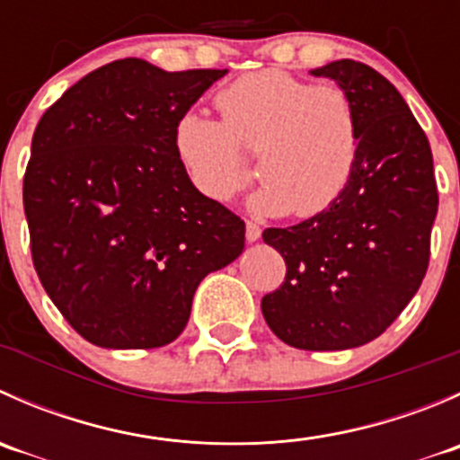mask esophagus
<instances>
[{"instance_id": "obj_1", "label": "esophagus", "mask_w": 460, "mask_h": 460, "mask_svg": "<svg viewBox=\"0 0 460 460\" xmlns=\"http://www.w3.org/2000/svg\"><path fill=\"white\" fill-rule=\"evenodd\" d=\"M244 235H247L249 243H256V240H260V235H262V229H260L256 222L247 220V234Z\"/></svg>"}]
</instances>
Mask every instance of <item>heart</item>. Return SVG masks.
Masks as SVG:
<instances>
[{
  "label": "heart",
  "mask_w": 460,
  "mask_h": 460,
  "mask_svg": "<svg viewBox=\"0 0 460 460\" xmlns=\"http://www.w3.org/2000/svg\"><path fill=\"white\" fill-rule=\"evenodd\" d=\"M222 122L184 113L173 148L198 193L229 202L252 180L240 148L258 151V216L314 217L345 193L360 153L358 111L349 93L276 68L249 73L216 97Z\"/></svg>",
  "instance_id": "1"
}]
</instances>
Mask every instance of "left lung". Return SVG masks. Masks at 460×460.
Wrapping results in <instances>:
<instances>
[{
	"label": "left lung",
	"mask_w": 460,
	"mask_h": 460,
	"mask_svg": "<svg viewBox=\"0 0 460 460\" xmlns=\"http://www.w3.org/2000/svg\"><path fill=\"white\" fill-rule=\"evenodd\" d=\"M312 75L329 77L354 100L358 164L327 211L264 229L287 276L262 298V316L296 349L341 351L378 338L419 291L438 193L428 137L392 82L354 59Z\"/></svg>",
	"instance_id": "left-lung-1"
}]
</instances>
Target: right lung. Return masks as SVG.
<instances>
[{"label":"right lung","mask_w":460,"mask_h":460,"mask_svg":"<svg viewBox=\"0 0 460 460\" xmlns=\"http://www.w3.org/2000/svg\"><path fill=\"white\" fill-rule=\"evenodd\" d=\"M225 73L118 59L68 88L32 133V264L93 345H169L198 285L243 253L244 222L196 191L173 148L178 119Z\"/></svg>","instance_id":"right-lung-1"}]
</instances>
